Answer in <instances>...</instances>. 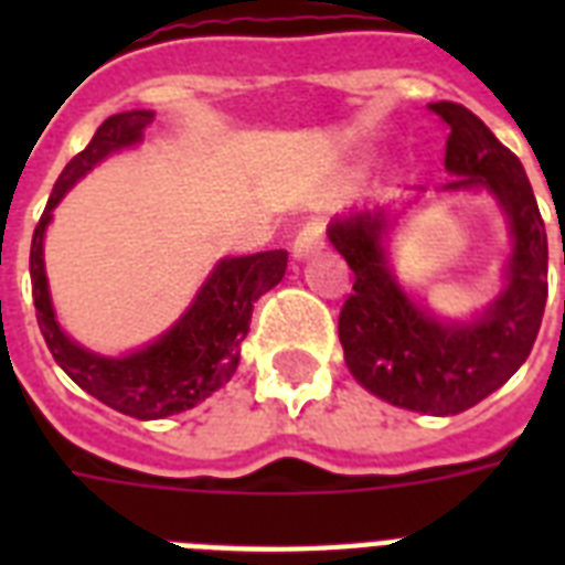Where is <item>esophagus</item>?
I'll return each mask as SVG.
<instances>
[{"instance_id":"esophagus-1","label":"esophagus","mask_w":565,"mask_h":565,"mask_svg":"<svg viewBox=\"0 0 565 565\" xmlns=\"http://www.w3.org/2000/svg\"><path fill=\"white\" fill-rule=\"evenodd\" d=\"M322 239H326V225L319 220L308 222V225H301V231L292 239V255L296 257H308L310 252H317L322 246Z\"/></svg>"}]
</instances>
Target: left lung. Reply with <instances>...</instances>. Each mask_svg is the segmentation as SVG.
Wrapping results in <instances>:
<instances>
[{
	"label": "left lung",
	"instance_id": "obj_1",
	"mask_svg": "<svg viewBox=\"0 0 565 565\" xmlns=\"http://www.w3.org/2000/svg\"><path fill=\"white\" fill-rule=\"evenodd\" d=\"M428 108L451 128L446 170L457 179L443 190H490L508 213L513 252L504 292L472 322H439L386 266L393 220L384 207L334 220L328 239L354 273V292L340 310V343L354 381L404 411L455 416L495 393L534 349L548 299V237L516 154L463 105Z\"/></svg>",
	"mask_w": 565,
	"mask_h": 565
}]
</instances>
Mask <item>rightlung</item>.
<instances>
[{"instance_id":"1","label":"right lung","mask_w":565,"mask_h":565,"mask_svg":"<svg viewBox=\"0 0 565 565\" xmlns=\"http://www.w3.org/2000/svg\"><path fill=\"white\" fill-rule=\"evenodd\" d=\"M154 110H122L96 128L84 152H78L57 175L46 211L31 237V296L38 308L40 334L46 340L55 363L84 393L99 398L114 411L135 419H163L172 413L190 411L207 395L216 393L239 363V343L246 340L252 308L266 290H273L287 273V252H257L246 257H225L211 278L175 322L152 345L126 358H102L87 352L61 331L49 299L46 269H43V237L52 222V211L75 181L102 163L108 154L143 140L152 126Z\"/></svg>"}]
</instances>
